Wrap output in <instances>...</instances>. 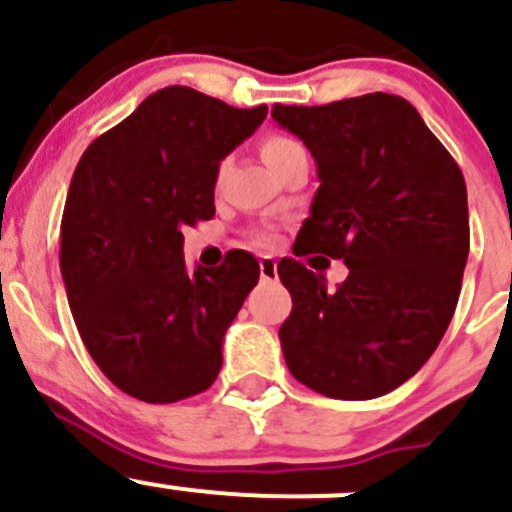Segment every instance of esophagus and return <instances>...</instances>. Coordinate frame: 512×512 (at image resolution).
Listing matches in <instances>:
<instances>
[{"label":"esophagus","mask_w":512,"mask_h":512,"mask_svg":"<svg viewBox=\"0 0 512 512\" xmlns=\"http://www.w3.org/2000/svg\"><path fill=\"white\" fill-rule=\"evenodd\" d=\"M260 277L262 282H275L277 280V262L272 257H260Z\"/></svg>","instance_id":"1"}]
</instances>
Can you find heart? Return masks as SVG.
I'll use <instances>...</instances> for the list:
<instances>
[{
	"label": "heart",
	"mask_w": 512,
	"mask_h": 512,
	"mask_svg": "<svg viewBox=\"0 0 512 512\" xmlns=\"http://www.w3.org/2000/svg\"><path fill=\"white\" fill-rule=\"evenodd\" d=\"M260 153H262V158H265V163L275 170V175H280L287 165L294 163V160L307 158V151H304L302 143L294 141V138H289V136H282V133H270V136L262 138ZM223 170H225V163H223V168H220V175H223ZM257 242H260V245H267V242H270V237L260 235L257 237Z\"/></svg>",
	"instance_id": "obj_1"
}]
</instances>
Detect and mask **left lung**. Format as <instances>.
<instances>
[{"label": "left lung", "instance_id": "1", "mask_svg": "<svg viewBox=\"0 0 512 512\" xmlns=\"http://www.w3.org/2000/svg\"><path fill=\"white\" fill-rule=\"evenodd\" d=\"M272 118L317 160L319 188L294 245L344 260L329 289L285 257L292 294L280 327L299 384L329 399L384 396L436 352L456 312L471 247L461 168L406 98L366 94L324 106H282Z\"/></svg>", "mask_w": 512, "mask_h": 512}]
</instances>
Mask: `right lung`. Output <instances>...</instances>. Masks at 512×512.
<instances>
[{"label":"right lung","mask_w":512,"mask_h":512,"mask_svg":"<svg viewBox=\"0 0 512 512\" xmlns=\"http://www.w3.org/2000/svg\"><path fill=\"white\" fill-rule=\"evenodd\" d=\"M188 86L151 94L101 133L71 178L61 277L98 369L133 399L173 404L208 389L223 337L260 280L245 250L185 270L183 227L215 215L220 160L265 121Z\"/></svg>","instance_id":"1"}]
</instances>
